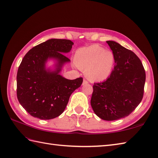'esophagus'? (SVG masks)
I'll use <instances>...</instances> for the list:
<instances>
[{
    "label": "esophagus",
    "mask_w": 158,
    "mask_h": 158,
    "mask_svg": "<svg viewBox=\"0 0 158 158\" xmlns=\"http://www.w3.org/2000/svg\"><path fill=\"white\" fill-rule=\"evenodd\" d=\"M88 83V81L86 79H83V85H85V84Z\"/></svg>",
    "instance_id": "34e87169"
}]
</instances>
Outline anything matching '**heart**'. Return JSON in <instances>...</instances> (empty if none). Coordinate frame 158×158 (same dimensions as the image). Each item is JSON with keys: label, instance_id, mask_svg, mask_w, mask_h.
<instances>
[{"label": "heart", "instance_id": "1", "mask_svg": "<svg viewBox=\"0 0 158 158\" xmlns=\"http://www.w3.org/2000/svg\"><path fill=\"white\" fill-rule=\"evenodd\" d=\"M114 56L112 51L98 45L82 48L77 51L75 64L86 71L88 78L94 81L107 79L112 71Z\"/></svg>", "mask_w": 158, "mask_h": 158}]
</instances>
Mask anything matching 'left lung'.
<instances>
[{"mask_svg": "<svg viewBox=\"0 0 158 158\" xmlns=\"http://www.w3.org/2000/svg\"><path fill=\"white\" fill-rule=\"evenodd\" d=\"M115 66L109 77L93 86L91 106L104 120L129 116L140 104L144 93L145 71L141 61L131 50L114 41H107Z\"/></svg>", "mask_w": 158, "mask_h": 158, "instance_id": "1", "label": "left lung"}]
</instances>
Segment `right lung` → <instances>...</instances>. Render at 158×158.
Returning a JSON list of instances; mask_svg holds the SVG:
<instances>
[{
  "instance_id": "add662e5",
  "label": "right lung",
  "mask_w": 158,
  "mask_h": 158,
  "mask_svg": "<svg viewBox=\"0 0 158 158\" xmlns=\"http://www.w3.org/2000/svg\"><path fill=\"white\" fill-rule=\"evenodd\" d=\"M73 45L69 40L50 39L25 55L17 74V96L31 116L42 120L60 116L71 94L82 84V77L69 80L59 74L63 64L70 62L64 53L70 52ZM49 58L57 61L54 71L45 68Z\"/></svg>"
}]
</instances>
